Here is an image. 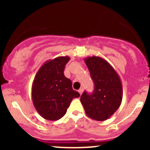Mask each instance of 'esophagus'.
<instances>
[{
	"mask_svg": "<svg viewBox=\"0 0 150 150\" xmlns=\"http://www.w3.org/2000/svg\"><path fill=\"white\" fill-rule=\"evenodd\" d=\"M78 92H79L80 94L81 95L83 93V88H80L79 90H78Z\"/></svg>",
	"mask_w": 150,
	"mask_h": 150,
	"instance_id": "34e87169",
	"label": "esophagus"
}]
</instances>
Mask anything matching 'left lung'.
<instances>
[{
  "label": "left lung",
  "mask_w": 150,
  "mask_h": 150,
  "mask_svg": "<svg viewBox=\"0 0 150 150\" xmlns=\"http://www.w3.org/2000/svg\"><path fill=\"white\" fill-rule=\"evenodd\" d=\"M84 61L94 82V91L91 94L83 92L81 102L88 117L104 121L110 118L121 104V80L112 66L102 57H88Z\"/></svg>",
  "instance_id": "8db88e82"
}]
</instances>
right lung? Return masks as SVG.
Masks as SVG:
<instances>
[{
	"instance_id": "right-lung-1",
	"label": "right lung",
	"mask_w": 150,
	"mask_h": 150,
	"mask_svg": "<svg viewBox=\"0 0 150 150\" xmlns=\"http://www.w3.org/2000/svg\"><path fill=\"white\" fill-rule=\"evenodd\" d=\"M69 59L66 56L48 60L35 76L32 100L39 115L46 120H59L65 115L72 99L80 96V93L72 89L70 80L64 75Z\"/></svg>"
}]
</instances>
